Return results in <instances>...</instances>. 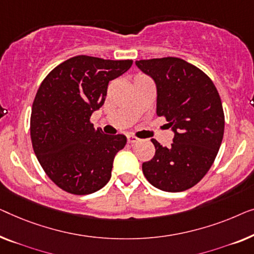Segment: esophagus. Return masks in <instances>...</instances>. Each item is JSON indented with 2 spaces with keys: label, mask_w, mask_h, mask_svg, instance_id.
<instances>
[{
  "label": "esophagus",
  "mask_w": 254,
  "mask_h": 254,
  "mask_svg": "<svg viewBox=\"0 0 254 254\" xmlns=\"http://www.w3.org/2000/svg\"><path fill=\"white\" fill-rule=\"evenodd\" d=\"M127 142H130V144H134V142L139 141V138H137L133 134H127Z\"/></svg>",
  "instance_id": "34e87169"
}]
</instances>
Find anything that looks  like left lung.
<instances>
[{
  "mask_svg": "<svg viewBox=\"0 0 254 254\" xmlns=\"http://www.w3.org/2000/svg\"><path fill=\"white\" fill-rule=\"evenodd\" d=\"M156 84V114L175 132L163 147L155 139V155L142 163L153 187L181 192L202 180L215 160L224 133V113L215 85L205 72L178 57L135 61Z\"/></svg>",
  "mask_w": 254,
  "mask_h": 254,
  "instance_id": "obj_1",
  "label": "left lung"
}]
</instances>
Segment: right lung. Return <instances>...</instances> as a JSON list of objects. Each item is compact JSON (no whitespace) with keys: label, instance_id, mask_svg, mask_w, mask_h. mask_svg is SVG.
Returning a JSON list of instances; mask_svg holds the SVG:
<instances>
[{"label":"right lung","instance_id":"1","mask_svg":"<svg viewBox=\"0 0 254 254\" xmlns=\"http://www.w3.org/2000/svg\"><path fill=\"white\" fill-rule=\"evenodd\" d=\"M131 65V60L78 55L42 80L32 106V146L42 169L63 191L90 194L112 177L114 158L127 137L105 134L91 115L105 103L109 81Z\"/></svg>","mask_w":254,"mask_h":254}]
</instances>
